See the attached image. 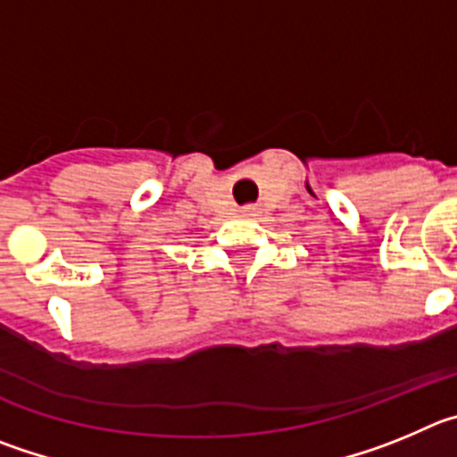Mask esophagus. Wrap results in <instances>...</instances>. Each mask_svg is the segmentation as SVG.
Returning <instances> with one entry per match:
<instances>
[{"label":"esophagus","instance_id":"obj_1","mask_svg":"<svg viewBox=\"0 0 457 457\" xmlns=\"http://www.w3.org/2000/svg\"><path fill=\"white\" fill-rule=\"evenodd\" d=\"M241 213H244V216H257V207H253V204H248V207L241 209Z\"/></svg>","mask_w":457,"mask_h":457}]
</instances>
